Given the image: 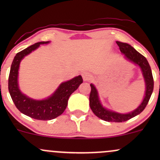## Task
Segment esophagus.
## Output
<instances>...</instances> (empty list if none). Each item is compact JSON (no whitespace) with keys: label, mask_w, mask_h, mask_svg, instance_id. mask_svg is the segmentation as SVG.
<instances>
[{"label":"esophagus","mask_w":160,"mask_h":160,"mask_svg":"<svg viewBox=\"0 0 160 160\" xmlns=\"http://www.w3.org/2000/svg\"><path fill=\"white\" fill-rule=\"evenodd\" d=\"M82 79H83L84 81H88V80H89L92 78L91 74H89V73L88 72H83L82 74Z\"/></svg>","instance_id":"1"}]
</instances>
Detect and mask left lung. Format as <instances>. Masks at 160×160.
Returning a JSON list of instances; mask_svg holds the SVG:
<instances>
[{"label":"left lung","instance_id":"left-lung-1","mask_svg":"<svg viewBox=\"0 0 160 160\" xmlns=\"http://www.w3.org/2000/svg\"><path fill=\"white\" fill-rule=\"evenodd\" d=\"M116 43L120 47V52L122 54H124L125 57L128 60L133 62L141 68L145 81V86H146V91H145L144 100L135 111L130 112L128 113H120L115 111H112L111 110L106 109L105 108L102 106L100 100H99L96 88L95 87L93 84H90L91 92L90 95H89V106H90L91 110L95 113V115L97 116L98 118L104 121H108V122H122L130 120L131 118L138 115L139 113H141L144 111L148 102H149L152 92H153V78L150 66L147 58L144 56H142L141 53L135 50L131 45L128 44V43L120 41H117Z\"/></svg>","mask_w":160,"mask_h":160}]
</instances>
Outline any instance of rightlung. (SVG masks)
Listing matches in <instances>:
<instances>
[{"label": "right lung", "instance_id": "right-lung-1", "mask_svg": "<svg viewBox=\"0 0 160 160\" xmlns=\"http://www.w3.org/2000/svg\"><path fill=\"white\" fill-rule=\"evenodd\" d=\"M49 43V41L38 42L18 52L11 65L8 80L9 92L17 109L28 117L39 120H50L61 115L67 107L70 95L82 82L80 75L62 82L50 97L44 100H34L21 92L18 85L20 62L24 57L38 49L40 44Z\"/></svg>", "mask_w": 160, "mask_h": 160}]
</instances>
